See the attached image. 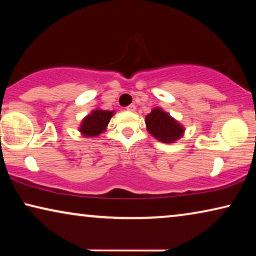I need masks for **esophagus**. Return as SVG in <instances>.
Wrapping results in <instances>:
<instances>
[{"label":"esophagus","instance_id":"34e87169","mask_svg":"<svg viewBox=\"0 0 256 256\" xmlns=\"http://www.w3.org/2000/svg\"><path fill=\"white\" fill-rule=\"evenodd\" d=\"M126 110H129V112H135L136 110V106H135L134 104H129V106H127V108H126Z\"/></svg>","mask_w":256,"mask_h":256}]
</instances>
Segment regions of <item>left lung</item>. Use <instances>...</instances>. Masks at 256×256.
<instances>
[{
	"mask_svg": "<svg viewBox=\"0 0 256 256\" xmlns=\"http://www.w3.org/2000/svg\"><path fill=\"white\" fill-rule=\"evenodd\" d=\"M146 124L148 132L152 136L164 143H172L183 135L184 129L174 121L166 112L155 108L152 113L146 115Z\"/></svg>",
	"mask_w": 256,
	"mask_h": 256,
	"instance_id": "obj_1",
	"label": "left lung"
}]
</instances>
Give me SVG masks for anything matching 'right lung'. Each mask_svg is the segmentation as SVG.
Here are the masks:
<instances>
[{"label":"right lung","instance_id":"right-lung-1","mask_svg":"<svg viewBox=\"0 0 256 256\" xmlns=\"http://www.w3.org/2000/svg\"><path fill=\"white\" fill-rule=\"evenodd\" d=\"M113 116V112L110 110H93L92 114L84 118L80 132L85 136H98L101 134Z\"/></svg>","mask_w":256,"mask_h":256}]
</instances>
